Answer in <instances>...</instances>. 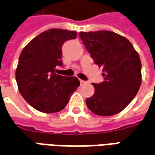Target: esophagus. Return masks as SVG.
Listing matches in <instances>:
<instances>
[{
  "mask_svg": "<svg viewBox=\"0 0 155 155\" xmlns=\"http://www.w3.org/2000/svg\"><path fill=\"white\" fill-rule=\"evenodd\" d=\"M79 81H80V84H81V85H83V84H84V83H86L85 81H83V80H82V79H80Z\"/></svg>",
  "mask_w": 155,
  "mask_h": 155,
  "instance_id": "esophagus-1",
  "label": "esophagus"
}]
</instances>
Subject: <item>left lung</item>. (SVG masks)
Masks as SVG:
<instances>
[{
    "label": "left lung",
    "mask_w": 155,
    "mask_h": 155,
    "mask_svg": "<svg viewBox=\"0 0 155 155\" xmlns=\"http://www.w3.org/2000/svg\"><path fill=\"white\" fill-rule=\"evenodd\" d=\"M79 36L104 72V82L93 83L95 92L86 99L87 106L97 115L117 114L134 98L141 85L139 53L127 38L113 31H81Z\"/></svg>",
    "instance_id": "1"
}]
</instances>
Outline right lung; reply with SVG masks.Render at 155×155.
<instances>
[{"instance_id":"1","label":"right lung","mask_w":155,"mask_h":155,"mask_svg":"<svg viewBox=\"0 0 155 155\" xmlns=\"http://www.w3.org/2000/svg\"><path fill=\"white\" fill-rule=\"evenodd\" d=\"M77 35L73 31L49 29L33 38L21 52L16 83L21 96L35 109L47 114L62 110L80 85L75 77L56 74V68L62 66V45Z\"/></svg>"}]
</instances>
